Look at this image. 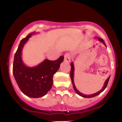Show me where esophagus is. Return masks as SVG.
<instances>
[{
	"mask_svg": "<svg viewBox=\"0 0 122 122\" xmlns=\"http://www.w3.org/2000/svg\"><path fill=\"white\" fill-rule=\"evenodd\" d=\"M64 60H65V61H66V62H70V61H71V56H70V54L66 53V54H65V55H64Z\"/></svg>",
	"mask_w": 122,
	"mask_h": 122,
	"instance_id": "obj_1",
	"label": "esophagus"
}]
</instances>
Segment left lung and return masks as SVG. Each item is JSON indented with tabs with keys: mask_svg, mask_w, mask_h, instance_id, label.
Returning <instances> with one entry per match:
<instances>
[{
	"mask_svg": "<svg viewBox=\"0 0 122 122\" xmlns=\"http://www.w3.org/2000/svg\"><path fill=\"white\" fill-rule=\"evenodd\" d=\"M95 38L97 39L99 41H101V42H102V43L104 44V45H105V46L107 47L106 45H105V41H104V40H103L102 39L100 38V37H95ZM70 65H71V72H70V76H71V81H72V85H73V89H74L76 93H77L78 95H79L80 96L83 97V98H92V97H96V96H98V94H100V93H102L103 91H104V90L106 89L107 85H108V81H109V78H110V76H109V77H108V79H107L106 81H105V83H104V86L102 87V88L101 89V90H100V91H98V92H97V93L92 94H90V95L85 94H83V93H81V92H80L78 90H77V89H76L74 81H73V78H74V70H75V69H75V68H74V64H73V62H72L71 63Z\"/></svg>",
	"mask_w": 122,
	"mask_h": 122,
	"instance_id": "8db88e82",
	"label": "left lung"
}]
</instances>
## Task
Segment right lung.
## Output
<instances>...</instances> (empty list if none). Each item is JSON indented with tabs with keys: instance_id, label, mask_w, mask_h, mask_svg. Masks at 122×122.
<instances>
[{
	"instance_id": "add662e5",
	"label": "right lung",
	"mask_w": 122,
	"mask_h": 122,
	"mask_svg": "<svg viewBox=\"0 0 122 122\" xmlns=\"http://www.w3.org/2000/svg\"><path fill=\"white\" fill-rule=\"evenodd\" d=\"M36 33H29L21 40L13 62V72L16 82L22 93L30 98L42 97L48 93L53 86V76L64 58L61 56L56 61L46 59L36 66L25 65L22 58V49L29 38Z\"/></svg>"
}]
</instances>
